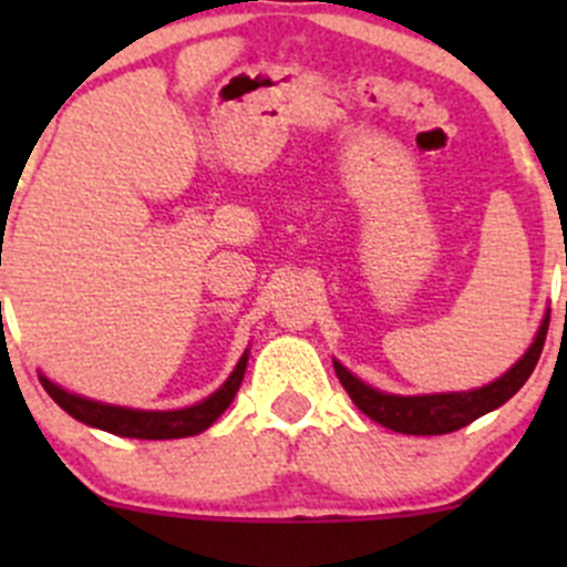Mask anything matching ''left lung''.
Listing matches in <instances>:
<instances>
[{
    "label": "left lung",
    "mask_w": 567,
    "mask_h": 567,
    "mask_svg": "<svg viewBox=\"0 0 567 567\" xmlns=\"http://www.w3.org/2000/svg\"><path fill=\"white\" fill-rule=\"evenodd\" d=\"M548 318L543 320L540 331H537L535 342L529 351L507 370L502 379L494 384L480 386L472 392H447V394H420V398H400V394H384L373 386L362 384L353 379L340 362H334L337 379L351 394L357 409L368 414L370 420L379 425L390 427L394 433H405V436H439V433H453L466 427L477 416L488 414V411L499 409L502 403L513 398L532 375L537 359H540L543 342H546Z\"/></svg>",
    "instance_id": "left-lung-1"
}]
</instances>
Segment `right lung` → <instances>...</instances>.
<instances>
[{
	"mask_svg": "<svg viewBox=\"0 0 567 567\" xmlns=\"http://www.w3.org/2000/svg\"><path fill=\"white\" fill-rule=\"evenodd\" d=\"M247 359L249 357L244 353L241 362L236 364V370H233V375L225 381L221 390H216L203 403L181 411H134L123 409V405L95 403V400L82 398V394H71L62 390V386L51 384L45 375H40V384H43V390L51 394V400L62 411H68L73 420L84 422V425L101 427V431L114 433V436L128 439H183L194 436V433H203L205 427H210L219 420V414L233 403L238 386H241Z\"/></svg>",
	"mask_w": 567,
	"mask_h": 567,
	"instance_id": "add662e5",
	"label": "right lung"
}]
</instances>
